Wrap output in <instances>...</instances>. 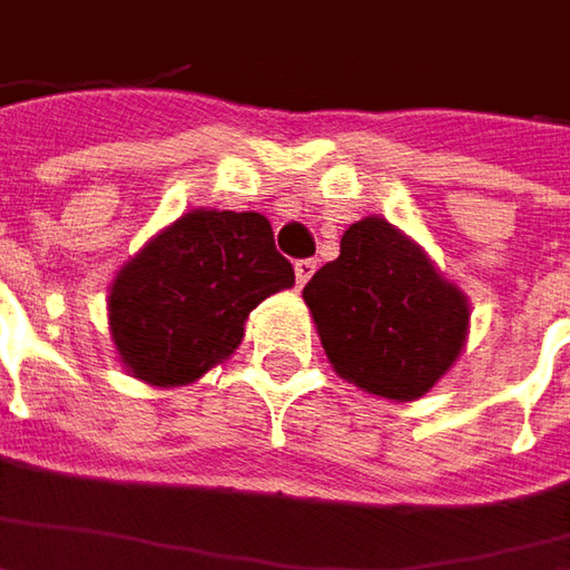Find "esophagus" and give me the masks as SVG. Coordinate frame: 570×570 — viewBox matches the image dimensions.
<instances>
[{"mask_svg":"<svg viewBox=\"0 0 570 570\" xmlns=\"http://www.w3.org/2000/svg\"><path fill=\"white\" fill-rule=\"evenodd\" d=\"M313 273H316V259H297V263H294V278H297L301 288L311 282Z\"/></svg>","mask_w":570,"mask_h":570,"instance_id":"esophagus-1","label":"esophagus"}]
</instances>
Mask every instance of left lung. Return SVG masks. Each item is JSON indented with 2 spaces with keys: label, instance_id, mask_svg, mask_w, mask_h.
I'll return each instance as SVG.
<instances>
[{
  "label": "left lung",
  "instance_id": "1",
  "mask_svg": "<svg viewBox=\"0 0 570 570\" xmlns=\"http://www.w3.org/2000/svg\"><path fill=\"white\" fill-rule=\"evenodd\" d=\"M332 370L366 395L417 401L449 373L471 332V301L399 225H347L338 257L304 288Z\"/></svg>",
  "mask_w": 570,
  "mask_h": 570
}]
</instances>
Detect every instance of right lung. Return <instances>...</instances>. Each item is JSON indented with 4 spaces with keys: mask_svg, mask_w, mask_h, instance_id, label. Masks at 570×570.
<instances>
[{
    "mask_svg": "<svg viewBox=\"0 0 570 570\" xmlns=\"http://www.w3.org/2000/svg\"><path fill=\"white\" fill-rule=\"evenodd\" d=\"M294 285L259 213L190 209L112 278L106 311L121 366L156 389L197 383L244 338L250 311Z\"/></svg>",
    "mask_w": 570,
    "mask_h": 570,
    "instance_id": "right-lung-1",
    "label": "right lung"
}]
</instances>
